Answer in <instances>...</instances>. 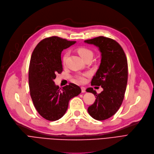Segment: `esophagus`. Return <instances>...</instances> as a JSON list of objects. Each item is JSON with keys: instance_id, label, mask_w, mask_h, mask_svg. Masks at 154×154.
<instances>
[{"instance_id": "esophagus-1", "label": "esophagus", "mask_w": 154, "mask_h": 154, "mask_svg": "<svg viewBox=\"0 0 154 154\" xmlns=\"http://www.w3.org/2000/svg\"><path fill=\"white\" fill-rule=\"evenodd\" d=\"M85 87H83V86H82L81 87V90H82V92H85Z\"/></svg>"}]
</instances>
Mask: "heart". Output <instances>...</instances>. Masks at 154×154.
<instances>
[{
    "mask_svg": "<svg viewBox=\"0 0 154 154\" xmlns=\"http://www.w3.org/2000/svg\"><path fill=\"white\" fill-rule=\"evenodd\" d=\"M77 52L79 54V55L82 57V58L85 60V59L88 58H92L93 56V52L92 51V50H91L90 49L86 48V47H80L77 49ZM67 56L68 54L67 53H65L63 57V62L65 63L66 58H67ZM89 75L88 73H84V74H82V75H77L75 76V81L78 82L80 83H84L86 81L85 79V77Z\"/></svg>",
    "mask_w": 154,
    "mask_h": 154,
    "instance_id": "obj_1",
    "label": "heart"
}]
</instances>
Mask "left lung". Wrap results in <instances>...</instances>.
Here are the masks:
<instances>
[{"mask_svg": "<svg viewBox=\"0 0 154 154\" xmlns=\"http://www.w3.org/2000/svg\"><path fill=\"white\" fill-rule=\"evenodd\" d=\"M85 43L95 45L101 53V61L92 85L101 86L103 91L97 94L92 88L86 89L96 97L88 109L89 114L99 121L114 115L123 101L128 81V62L125 53L115 40L104 36L87 39Z\"/></svg>", "mask_w": 154, "mask_h": 154, "instance_id": "1", "label": "left lung"}]
</instances>
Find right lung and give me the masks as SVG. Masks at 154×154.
Segmentation results:
<instances>
[{
    "label": "right lung",
    "instance_id": "1",
    "mask_svg": "<svg viewBox=\"0 0 154 154\" xmlns=\"http://www.w3.org/2000/svg\"><path fill=\"white\" fill-rule=\"evenodd\" d=\"M75 42L51 36L42 40L32 51L29 66L30 95L39 114L49 121L61 118L70 100L81 92L76 84L70 83L61 89L53 81L63 70L62 51Z\"/></svg>",
    "mask_w": 154,
    "mask_h": 154
}]
</instances>
